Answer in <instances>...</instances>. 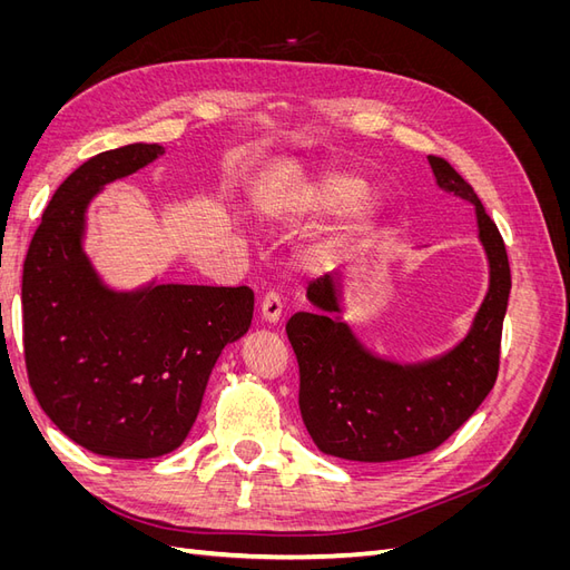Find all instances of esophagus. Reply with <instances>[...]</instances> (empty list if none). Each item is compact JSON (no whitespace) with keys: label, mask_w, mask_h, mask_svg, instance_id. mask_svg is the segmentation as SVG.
<instances>
[{"label":"esophagus","mask_w":570,"mask_h":570,"mask_svg":"<svg viewBox=\"0 0 570 570\" xmlns=\"http://www.w3.org/2000/svg\"><path fill=\"white\" fill-rule=\"evenodd\" d=\"M262 316L268 323H278L283 316V302L275 292H266V297L262 299Z\"/></svg>","instance_id":"esophagus-1"}]
</instances>
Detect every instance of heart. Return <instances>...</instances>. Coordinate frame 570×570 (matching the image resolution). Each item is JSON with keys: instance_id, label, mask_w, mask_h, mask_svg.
<instances>
[{"instance_id": "1", "label": "heart", "mask_w": 570, "mask_h": 570, "mask_svg": "<svg viewBox=\"0 0 570 570\" xmlns=\"http://www.w3.org/2000/svg\"><path fill=\"white\" fill-rule=\"evenodd\" d=\"M366 189L368 185L364 178H358L354 174H344V170H335V174H327L318 178L314 185L299 189V193L285 204V209H278V214H285V218L342 214V212L354 209L357 202L366 197ZM375 212H377V204L365 199L358 205V220L361 223L371 220ZM331 254H333V245H321L308 254V262L323 264L331 258Z\"/></svg>"}]
</instances>
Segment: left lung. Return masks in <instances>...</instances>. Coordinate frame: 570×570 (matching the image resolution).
<instances>
[{
    "label": "left lung",
    "instance_id": "obj_1",
    "mask_svg": "<svg viewBox=\"0 0 570 570\" xmlns=\"http://www.w3.org/2000/svg\"><path fill=\"white\" fill-rule=\"evenodd\" d=\"M428 161L440 189L475 206L490 264L488 295L450 352L402 364L373 354L344 321L340 271L308 283L314 312H297L285 331L299 364L302 419L323 454L383 463L433 452L494 387L511 292L504 239L473 187L444 159Z\"/></svg>",
    "mask_w": 570,
    "mask_h": 570
}]
</instances>
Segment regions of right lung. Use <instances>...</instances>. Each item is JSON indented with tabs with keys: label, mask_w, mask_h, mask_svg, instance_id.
I'll return each mask as SVG.
<instances>
[{
	"label": "right lung",
	"mask_w": 570,
	"mask_h": 570,
	"mask_svg": "<svg viewBox=\"0 0 570 570\" xmlns=\"http://www.w3.org/2000/svg\"><path fill=\"white\" fill-rule=\"evenodd\" d=\"M161 154V145L135 142L78 166L47 204L23 264L30 387L61 433L99 456L178 450L223 347L252 325L245 285L151 281L124 292L99 278L85 252L95 195Z\"/></svg>",
	"instance_id": "right-lung-1"
}]
</instances>
